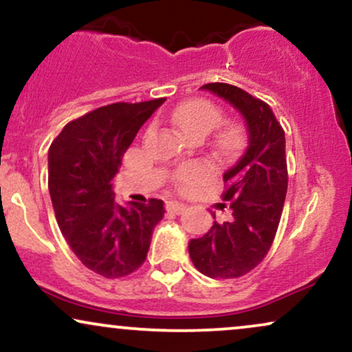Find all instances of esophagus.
I'll use <instances>...</instances> for the list:
<instances>
[{"mask_svg":"<svg viewBox=\"0 0 352 352\" xmlns=\"http://www.w3.org/2000/svg\"><path fill=\"white\" fill-rule=\"evenodd\" d=\"M165 210L170 211V213H182L185 210V205L177 200H168L165 201Z\"/></svg>","mask_w":352,"mask_h":352,"instance_id":"1","label":"esophagus"}]
</instances>
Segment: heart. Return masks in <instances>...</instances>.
Masks as SVG:
<instances>
[{"instance_id":"obj_1","label":"heart","mask_w":352,"mask_h":352,"mask_svg":"<svg viewBox=\"0 0 352 352\" xmlns=\"http://www.w3.org/2000/svg\"><path fill=\"white\" fill-rule=\"evenodd\" d=\"M172 118L175 126L182 133L187 135H195L210 134L221 122L223 114L221 109L217 104L211 103V101L203 98H193L182 103L180 107H177ZM241 141H243V131L238 126H231V128H228L219 135V147L223 151L231 152L239 146ZM208 165L197 162L185 165L184 168H180L177 179L184 185H195L205 180L208 177Z\"/></svg>"}]
</instances>
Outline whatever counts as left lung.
Listing matches in <instances>:
<instances>
[{"label":"left lung","mask_w":352,"mask_h":352,"mask_svg":"<svg viewBox=\"0 0 352 352\" xmlns=\"http://www.w3.org/2000/svg\"><path fill=\"white\" fill-rule=\"evenodd\" d=\"M206 90L230 103L245 122L248 147L223 173L231 218L213 223L188 243L193 265L211 278H238L269 252L280 223L287 195L285 134L264 101L228 83H206ZM214 218V214H213Z\"/></svg>","instance_id":"obj_1"}]
</instances>
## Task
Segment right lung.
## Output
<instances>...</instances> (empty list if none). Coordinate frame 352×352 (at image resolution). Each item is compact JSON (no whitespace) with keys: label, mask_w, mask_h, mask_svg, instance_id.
<instances>
[{"label":"right lung","mask_w":352,"mask_h":352,"mask_svg":"<svg viewBox=\"0 0 352 352\" xmlns=\"http://www.w3.org/2000/svg\"><path fill=\"white\" fill-rule=\"evenodd\" d=\"M165 98L114 103L69 122L50 144L49 193L63 238L80 262L107 278L141 267L164 201H114L113 182L138 131Z\"/></svg>","instance_id":"right-lung-1"}]
</instances>
